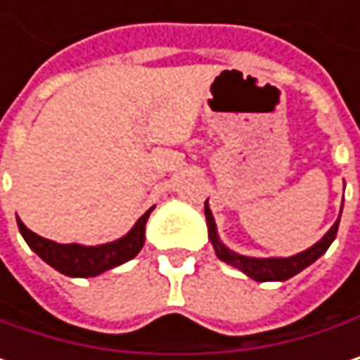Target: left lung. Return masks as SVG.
<instances>
[{
  "mask_svg": "<svg viewBox=\"0 0 360 360\" xmlns=\"http://www.w3.org/2000/svg\"><path fill=\"white\" fill-rule=\"evenodd\" d=\"M205 217H207V228H209V240H211V245L215 248V255H217L224 263H228V265L240 269L243 274H247L248 278H252V280H257V282H284V280L292 278L296 274H300L304 267H309L313 261H317V259L330 248V245H332L334 238H336L338 224H340V217H338L336 224L330 228V232H328L317 245L307 248L304 252H298V255L286 257V259H255V257H243V255H238V252L226 248L219 243L217 230H215V219H213V215H211L207 202H205Z\"/></svg>",
  "mask_w": 360,
  "mask_h": 360,
  "instance_id": "1",
  "label": "left lung"
}]
</instances>
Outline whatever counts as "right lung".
Instances as JSON below:
<instances>
[{"label": "right lung", "instance_id": "right-lung-1", "mask_svg": "<svg viewBox=\"0 0 360 360\" xmlns=\"http://www.w3.org/2000/svg\"><path fill=\"white\" fill-rule=\"evenodd\" d=\"M149 213L151 209L134 224V228L124 238L110 245H101V247L58 245L53 240H47L30 232L20 219H18V228L26 245L53 269H58L60 274L70 276V278H93L139 255V250L145 245V224L149 219Z\"/></svg>", "mask_w": 360, "mask_h": 360}]
</instances>
